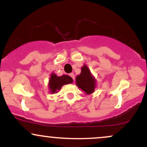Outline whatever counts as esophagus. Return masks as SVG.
<instances>
[{
	"instance_id": "esophagus-1",
	"label": "esophagus",
	"mask_w": 147,
	"mask_h": 147,
	"mask_svg": "<svg viewBox=\"0 0 147 147\" xmlns=\"http://www.w3.org/2000/svg\"><path fill=\"white\" fill-rule=\"evenodd\" d=\"M70 76L72 77V79H73V80H75V75H74L73 73H70Z\"/></svg>"
}]
</instances>
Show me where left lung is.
<instances>
[{"label":"left lung","mask_w":147,"mask_h":147,"mask_svg":"<svg viewBox=\"0 0 147 147\" xmlns=\"http://www.w3.org/2000/svg\"><path fill=\"white\" fill-rule=\"evenodd\" d=\"M76 84L79 88L83 90L86 94H90L95 87V79L92 77L90 71L86 65L82 68L81 74L76 77Z\"/></svg>","instance_id":"obj_1"}]
</instances>
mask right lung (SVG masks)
Returning <instances> with one entry per match:
<instances>
[{"label": "right lung", "instance_id": "obj_1", "mask_svg": "<svg viewBox=\"0 0 147 147\" xmlns=\"http://www.w3.org/2000/svg\"><path fill=\"white\" fill-rule=\"evenodd\" d=\"M73 82L72 79L68 75H62L61 77H57L55 74H52L49 80V88L52 93L57 92L61 88L64 84H71Z\"/></svg>", "mask_w": 147, "mask_h": 147}]
</instances>
